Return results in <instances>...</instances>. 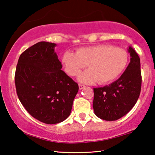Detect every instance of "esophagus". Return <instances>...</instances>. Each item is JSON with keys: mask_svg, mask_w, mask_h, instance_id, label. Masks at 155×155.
I'll return each instance as SVG.
<instances>
[{"mask_svg": "<svg viewBox=\"0 0 155 155\" xmlns=\"http://www.w3.org/2000/svg\"><path fill=\"white\" fill-rule=\"evenodd\" d=\"M85 87V85H83V84H78V87H79L80 90L84 89Z\"/></svg>", "mask_w": 155, "mask_h": 155, "instance_id": "34e87169", "label": "esophagus"}]
</instances>
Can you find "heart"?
I'll return each instance as SVG.
<instances>
[{
	"label": "heart",
	"mask_w": 155,
	"mask_h": 155,
	"mask_svg": "<svg viewBox=\"0 0 155 155\" xmlns=\"http://www.w3.org/2000/svg\"><path fill=\"white\" fill-rule=\"evenodd\" d=\"M127 63L126 51L110 45L79 48L77 53L66 51L62 56L64 70L71 77L77 76L87 64L89 70L78 77L85 84H110L125 70Z\"/></svg>",
	"instance_id": "b5f03b06"
}]
</instances>
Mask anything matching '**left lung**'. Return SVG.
I'll use <instances>...</instances> for the list:
<instances>
[{"label":"left lung","instance_id":"left-lung-1","mask_svg":"<svg viewBox=\"0 0 155 155\" xmlns=\"http://www.w3.org/2000/svg\"><path fill=\"white\" fill-rule=\"evenodd\" d=\"M130 63L118 79L106 86L94 88L93 109L100 118L118 120L136 104L141 89L140 62L137 52L129 47Z\"/></svg>","mask_w":155,"mask_h":155}]
</instances>
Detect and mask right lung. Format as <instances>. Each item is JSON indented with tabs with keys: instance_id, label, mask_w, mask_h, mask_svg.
Instances as JSON below:
<instances>
[{
	"instance_id": "right-lung-1",
	"label": "right lung",
	"mask_w": 155,
	"mask_h": 155,
	"mask_svg": "<svg viewBox=\"0 0 155 155\" xmlns=\"http://www.w3.org/2000/svg\"><path fill=\"white\" fill-rule=\"evenodd\" d=\"M40 41L22 53L16 68L15 81L21 103L35 118L57 124L70 115L78 85L61 70L54 48Z\"/></svg>"
}]
</instances>
